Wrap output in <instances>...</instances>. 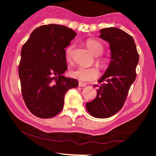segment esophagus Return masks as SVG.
I'll return each instance as SVG.
<instances>
[{
	"label": "esophagus",
	"instance_id": "obj_1",
	"mask_svg": "<svg viewBox=\"0 0 156 156\" xmlns=\"http://www.w3.org/2000/svg\"><path fill=\"white\" fill-rule=\"evenodd\" d=\"M78 86H79V87H86V86H87V83H83V82L79 81V83H78Z\"/></svg>",
	"mask_w": 156,
	"mask_h": 156
}]
</instances>
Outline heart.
Wrapping results in <instances>:
<instances>
[{
	"label": "heart",
	"instance_id": "1",
	"mask_svg": "<svg viewBox=\"0 0 156 156\" xmlns=\"http://www.w3.org/2000/svg\"><path fill=\"white\" fill-rule=\"evenodd\" d=\"M86 44L94 55H99L103 51V45L101 42L96 39H89L86 41ZM73 45H69L65 51V57L67 61H70L72 58V51ZM70 76L73 78L81 80V81H90L95 79L99 76V70L95 67H85L78 66L76 69L70 71Z\"/></svg>",
	"mask_w": 156,
	"mask_h": 156
}]
</instances>
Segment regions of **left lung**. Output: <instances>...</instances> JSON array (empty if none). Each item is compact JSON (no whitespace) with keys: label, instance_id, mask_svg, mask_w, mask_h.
<instances>
[{"label":"left lung","instance_id":"obj_1","mask_svg":"<svg viewBox=\"0 0 156 156\" xmlns=\"http://www.w3.org/2000/svg\"><path fill=\"white\" fill-rule=\"evenodd\" d=\"M100 38L109 43L111 61L104 75L100 78L95 99L87 103L86 108L92 117L108 118L122 108L130 86L136 77V67L139 53L131 36L122 30L111 27L100 31Z\"/></svg>","mask_w":156,"mask_h":156}]
</instances>
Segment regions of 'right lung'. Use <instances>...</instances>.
Segmentation results:
<instances>
[{
  "label": "right lung",
  "instance_id": "1",
  "mask_svg": "<svg viewBox=\"0 0 156 156\" xmlns=\"http://www.w3.org/2000/svg\"><path fill=\"white\" fill-rule=\"evenodd\" d=\"M77 34L56 24L36 28L21 50L18 68L22 95L27 108L39 118L61 112L64 95L78 86L75 78L63 76L67 69L65 48Z\"/></svg>",
  "mask_w": 156,
  "mask_h": 156
}]
</instances>
